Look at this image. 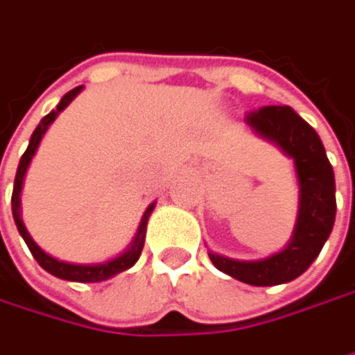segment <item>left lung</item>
Listing matches in <instances>:
<instances>
[{
    "label": "left lung",
    "instance_id": "obj_1",
    "mask_svg": "<svg viewBox=\"0 0 355 355\" xmlns=\"http://www.w3.org/2000/svg\"><path fill=\"white\" fill-rule=\"evenodd\" d=\"M252 132L293 161L297 217L285 248L257 261H240L209 250L221 272L257 287L281 285L300 277L320 254L335 223V173L316 130L287 105H268L246 115Z\"/></svg>",
    "mask_w": 355,
    "mask_h": 355
}]
</instances>
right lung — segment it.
<instances>
[{
  "instance_id": "add662e5",
  "label": "right lung",
  "mask_w": 355,
  "mask_h": 355,
  "mask_svg": "<svg viewBox=\"0 0 355 355\" xmlns=\"http://www.w3.org/2000/svg\"><path fill=\"white\" fill-rule=\"evenodd\" d=\"M83 89H85V87H76V89L70 90V92H66V94L62 96V101L58 103V107H55L51 113H47V115L41 119V123L37 125V130L33 132L31 142H28V148L24 150V155H22V159H20V165H18V171H16V180H14L12 215H14V223H16V227H18L22 240L26 242L28 250L33 252L35 261L43 266L47 272H51V275L58 277V279H66V281H76V283H98V281H107V279H111V277H115V275L128 270L130 266L136 265V261L140 259V252H142V248H144L146 223H148V217H150V213H153V209H155L157 202H150V205H148V209L144 211V215H142V219H140V225H138V230H136L134 240L130 242V246H128L123 252H119L117 257H113V259H109V261L90 263V265L68 263V261H60V259L47 254V252L33 240V236L28 234V230H26V225H24V221H22V207H20V194H22V186H24V175H26V171H28V165H31V161H33V157H35V153H37V148H39L43 136H45V132H47L49 125L58 119V115H60V113H62V111H64V109L83 92Z\"/></svg>"
}]
</instances>
